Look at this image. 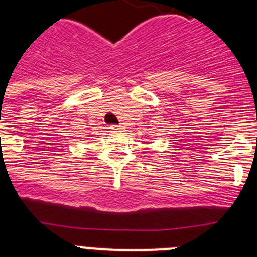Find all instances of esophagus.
Returning a JSON list of instances; mask_svg holds the SVG:
<instances>
[{
  "mask_svg": "<svg viewBox=\"0 0 257 257\" xmlns=\"http://www.w3.org/2000/svg\"><path fill=\"white\" fill-rule=\"evenodd\" d=\"M109 128H110V130H118V128H119V126H117V124H110V126H109Z\"/></svg>",
  "mask_w": 257,
  "mask_h": 257,
  "instance_id": "34e87169",
  "label": "esophagus"
}]
</instances>
